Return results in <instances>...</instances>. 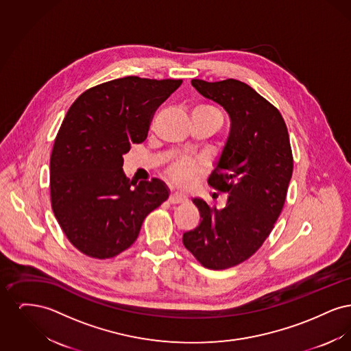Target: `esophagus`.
<instances>
[{
  "mask_svg": "<svg viewBox=\"0 0 351 351\" xmlns=\"http://www.w3.org/2000/svg\"><path fill=\"white\" fill-rule=\"evenodd\" d=\"M168 201H169L171 204H182V202L186 201V197H185L184 195H182V193H179V192H173V193H171Z\"/></svg>",
  "mask_w": 351,
  "mask_h": 351,
  "instance_id": "34e87169",
  "label": "esophagus"
}]
</instances>
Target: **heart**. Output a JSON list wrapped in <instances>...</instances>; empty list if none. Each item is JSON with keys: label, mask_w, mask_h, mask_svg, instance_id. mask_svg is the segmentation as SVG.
<instances>
[{"label": "heart", "mask_w": 351, "mask_h": 351, "mask_svg": "<svg viewBox=\"0 0 351 351\" xmlns=\"http://www.w3.org/2000/svg\"><path fill=\"white\" fill-rule=\"evenodd\" d=\"M193 113H206V114H215L222 118L221 112L213 105H201L195 109ZM205 168V163L200 158H192V156H183L176 159L167 169L169 179L179 185L186 188L196 180L197 176H200Z\"/></svg>", "instance_id": "1"}]
</instances>
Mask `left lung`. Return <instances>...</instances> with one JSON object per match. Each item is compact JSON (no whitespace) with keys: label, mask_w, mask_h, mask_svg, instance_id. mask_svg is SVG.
Listing matches in <instances>:
<instances>
[{"label":"left lung","mask_w":351,"mask_h":351,"mask_svg":"<svg viewBox=\"0 0 351 351\" xmlns=\"http://www.w3.org/2000/svg\"><path fill=\"white\" fill-rule=\"evenodd\" d=\"M191 83L223 106L232 121L217 167L208 179L229 196L222 209L193 199L200 225L183 234V243L204 267L226 269L247 261L272 232L292 178V149L280 112L247 84L234 79Z\"/></svg>","instance_id":"1"}]
</instances>
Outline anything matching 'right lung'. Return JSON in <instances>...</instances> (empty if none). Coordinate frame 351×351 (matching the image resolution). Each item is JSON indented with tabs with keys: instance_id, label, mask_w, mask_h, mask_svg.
<instances>
[{
	"instance_id": "obj_1",
	"label": "right lung",
	"mask_w": 351,
	"mask_h": 351,
	"mask_svg": "<svg viewBox=\"0 0 351 351\" xmlns=\"http://www.w3.org/2000/svg\"><path fill=\"white\" fill-rule=\"evenodd\" d=\"M182 83L126 76L86 89L68 109L51 152V206L86 256L129 249L145 218L167 200L163 182H130L122 156L147 138L154 113Z\"/></svg>"
}]
</instances>
